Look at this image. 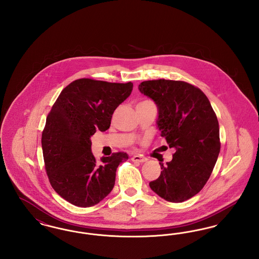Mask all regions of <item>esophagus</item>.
<instances>
[{
	"label": "esophagus",
	"instance_id": "34e87169",
	"mask_svg": "<svg viewBox=\"0 0 259 259\" xmlns=\"http://www.w3.org/2000/svg\"><path fill=\"white\" fill-rule=\"evenodd\" d=\"M131 160L133 161V162H135V163H144V162L147 161V159L144 158V157H141V156L136 155V156H133V157L131 158Z\"/></svg>",
	"mask_w": 259,
	"mask_h": 259
}]
</instances>
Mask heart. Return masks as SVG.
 Segmentation results:
<instances>
[{"instance_id": "heart-1", "label": "heart", "mask_w": 259, "mask_h": 259, "mask_svg": "<svg viewBox=\"0 0 259 259\" xmlns=\"http://www.w3.org/2000/svg\"><path fill=\"white\" fill-rule=\"evenodd\" d=\"M143 102H145V101H143Z\"/></svg>"}]
</instances>
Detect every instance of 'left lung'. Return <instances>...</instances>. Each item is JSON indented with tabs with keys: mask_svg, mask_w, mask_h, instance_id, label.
Returning <instances> with one entry per match:
<instances>
[{
	"mask_svg": "<svg viewBox=\"0 0 259 259\" xmlns=\"http://www.w3.org/2000/svg\"><path fill=\"white\" fill-rule=\"evenodd\" d=\"M142 94L158 109L157 128L176 149L150 188L172 203L188 200L204 187L221 151L220 126L209 99L194 85L180 80L156 79L139 84Z\"/></svg>",
	"mask_w": 259,
	"mask_h": 259,
	"instance_id": "left-lung-1",
	"label": "left lung"
}]
</instances>
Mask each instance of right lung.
I'll return each instance as SVG.
<instances>
[{"label":"right lung","mask_w":259,"mask_h":259,"mask_svg":"<svg viewBox=\"0 0 259 259\" xmlns=\"http://www.w3.org/2000/svg\"><path fill=\"white\" fill-rule=\"evenodd\" d=\"M133 83L80 78L62 90L41 135L46 170L53 189L74 206L87 208L107 197L125 152L97 162L90 138L111 126L112 113L128 98Z\"/></svg>","instance_id":"right-lung-1"}]
</instances>
